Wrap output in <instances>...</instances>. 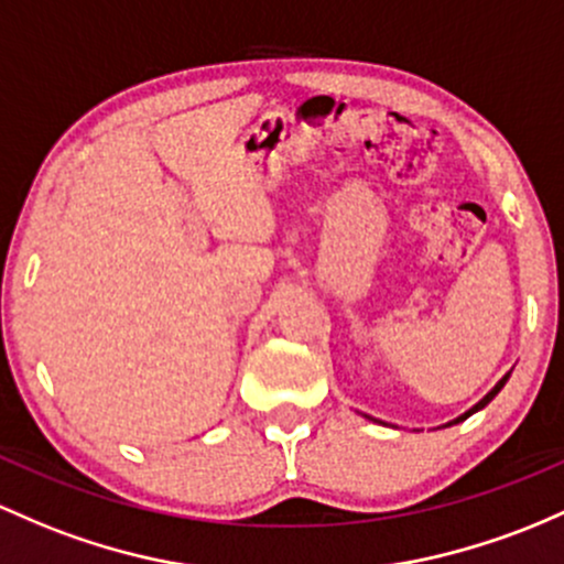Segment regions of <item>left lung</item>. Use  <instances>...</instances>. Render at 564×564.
Instances as JSON below:
<instances>
[{"mask_svg": "<svg viewBox=\"0 0 564 564\" xmlns=\"http://www.w3.org/2000/svg\"><path fill=\"white\" fill-rule=\"evenodd\" d=\"M509 375H511V372H509ZM509 375H503V377H500V382H498V386H495V388H492V391H490V393H487V395H485V399H481V401H479V404H474V406H471V410H468L466 414H460V417H455V420H453V423H447V425L463 423V420H466V417H471V414H474V412L485 410V406H487V404H490V401L495 399V395H498V393H500V388H503V386H506V382H509ZM364 417H367V414H364ZM369 420H372V417H369ZM447 425H444V429H447Z\"/></svg>", "mask_w": 564, "mask_h": 564, "instance_id": "8db88e82", "label": "left lung"}]
</instances>
